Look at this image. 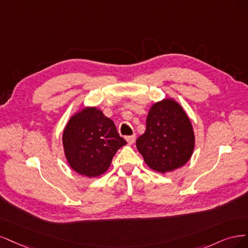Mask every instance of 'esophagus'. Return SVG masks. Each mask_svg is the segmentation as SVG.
<instances>
[{
  "instance_id": "obj_1",
  "label": "esophagus",
  "mask_w": 248,
  "mask_h": 248,
  "mask_svg": "<svg viewBox=\"0 0 248 248\" xmlns=\"http://www.w3.org/2000/svg\"><path fill=\"white\" fill-rule=\"evenodd\" d=\"M125 140H126V142L129 143L130 145H132L133 143L135 142V140H136V135H132V136H126L125 137Z\"/></svg>"
}]
</instances>
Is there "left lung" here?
I'll return each mask as SVG.
<instances>
[{
	"label": "left lung",
	"instance_id": "obj_1",
	"mask_svg": "<svg viewBox=\"0 0 248 248\" xmlns=\"http://www.w3.org/2000/svg\"><path fill=\"white\" fill-rule=\"evenodd\" d=\"M193 124L185 109L173 98L150 107L146 130L136 141L145 164L156 172H172L185 166L195 149Z\"/></svg>",
	"mask_w": 248,
	"mask_h": 248
}]
</instances>
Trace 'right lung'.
Masks as SVG:
<instances>
[{
	"label": "right lung",
	"mask_w": 248,
	"mask_h": 248,
	"mask_svg": "<svg viewBox=\"0 0 248 248\" xmlns=\"http://www.w3.org/2000/svg\"><path fill=\"white\" fill-rule=\"evenodd\" d=\"M126 144L112 119L86 106L70 117L62 132L63 153L70 167L89 178L105 173L116 151Z\"/></svg>",
	"instance_id": "right-lung-1"
}]
</instances>
